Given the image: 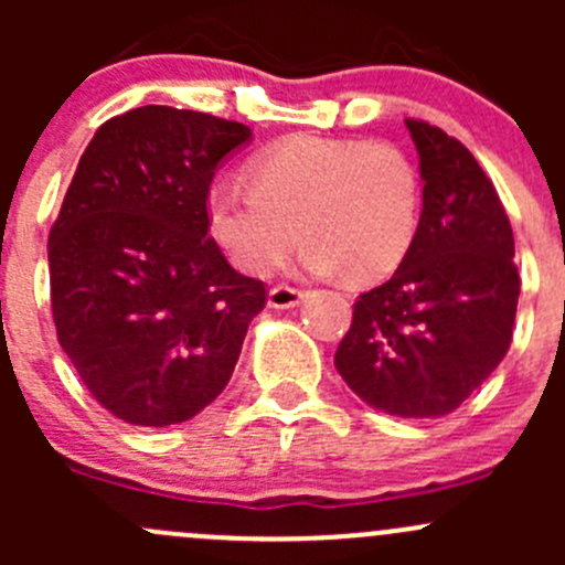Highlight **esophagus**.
I'll use <instances>...</instances> for the list:
<instances>
[{
	"label": "esophagus",
	"mask_w": 565,
	"mask_h": 565,
	"mask_svg": "<svg viewBox=\"0 0 565 565\" xmlns=\"http://www.w3.org/2000/svg\"><path fill=\"white\" fill-rule=\"evenodd\" d=\"M303 298L306 295L300 292V289L278 284V287H273L270 292H267V306H270V309H295Z\"/></svg>",
	"instance_id": "1"
}]
</instances>
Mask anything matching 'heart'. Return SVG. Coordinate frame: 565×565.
<instances>
[{
  "label": "heart",
  "mask_w": 565,
  "mask_h": 565,
  "mask_svg": "<svg viewBox=\"0 0 565 565\" xmlns=\"http://www.w3.org/2000/svg\"><path fill=\"white\" fill-rule=\"evenodd\" d=\"M248 174L250 185L221 177L204 196L210 237L248 276H270L300 235L303 273L372 281L404 259L418 230V172L388 141L289 136Z\"/></svg>",
  "instance_id": "heart-1"
}]
</instances>
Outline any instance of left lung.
Wrapping results in <instances>:
<instances>
[{"mask_svg":"<svg viewBox=\"0 0 565 565\" xmlns=\"http://www.w3.org/2000/svg\"><path fill=\"white\" fill-rule=\"evenodd\" d=\"M424 210L396 273L358 298L335 369L369 407L396 418L454 413L509 352L520 273L498 191L446 130L404 119Z\"/></svg>","mask_w":565,"mask_h":565,"instance_id":"obj_1","label":"left lung"}]
</instances>
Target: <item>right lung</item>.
<instances>
[{"instance_id":"1","label":"right lung","mask_w":565,"mask_h":565,"mask_svg":"<svg viewBox=\"0 0 565 565\" xmlns=\"http://www.w3.org/2000/svg\"><path fill=\"white\" fill-rule=\"evenodd\" d=\"M250 141L232 119L141 106L95 130L49 235L56 339L119 420L172 426L226 388L265 287L207 237L204 196Z\"/></svg>"}]
</instances>
